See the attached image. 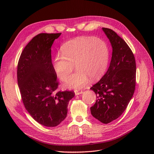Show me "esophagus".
Masks as SVG:
<instances>
[{
	"instance_id": "obj_1",
	"label": "esophagus",
	"mask_w": 154,
	"mask_h": 154,
	"mask_svg": "<svg viewBox=\"0 0 154 154\" xmlns=\"http://www.w3.org/2000/svg\"><path fill=\"white\" fill-rule=\"evenodd\" d=\"M74 92H75V95H80V94H82V93H83V91H81V90H75Z\"/></svg>"
}]
</instances>
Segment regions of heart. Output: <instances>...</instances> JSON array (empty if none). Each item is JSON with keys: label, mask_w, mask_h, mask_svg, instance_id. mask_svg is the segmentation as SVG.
Instances as JSON below:
<instances>
[{"label": "heart", "mask_w": 154, "mask_h": 154, "mask_svg": "<svg viewBox=\"0 0 154 154\" xmlns=\"http://www.w3.org/2000/svg\"><path fill=\"white\" fill-rule=\"evenodd\" d=\"M61 52L62 54L55 58L54 69L60 80H66L65 85L68 88H80L87 84L89 79L92 81L99 80L108 66V46L97 38L79 37L71 40L63 45ZM74 65L78 70L68 78Z\"/></svg>", "instance_id": "b5f03b06"}]
</instances>
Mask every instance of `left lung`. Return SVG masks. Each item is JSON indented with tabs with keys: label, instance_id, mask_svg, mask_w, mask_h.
<instances>
[{
	"label": "left lung",
	"instance_id": "8db88e82",
	"mask_svg": "<svg viewBox=\"0 0 154 154\" xmlns=\"http://www.w3.org/2000/svg\"><path fill=\"white\" fill-rule=\"evenodd\" d=\"M109 39L112 55L108 70L91 89L97 95L91 114L103 124L119 118L134 95L136 82L135 57L124 40L112 29L102 28Z\"/></svg>",
	"mask_w": 154,
	"mask_h": 154
}]
</instances>
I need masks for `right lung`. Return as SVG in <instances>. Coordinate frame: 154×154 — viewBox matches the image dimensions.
<instances>
[{
  "label": "right lung",
  "instance_id": "obj_1",
  "mask_svg": "<svg viewBox=\"0 0 154 154\" xmlns=\"http://www.w3.org/2000/svg\"><path fill=\"white\" fill-rule=\"evenodd\" d=\"M61 33H41L24 48L17 65V82L23 103L35 121L55 127L66 119L73 91H58L51 47Z\"/></svg>",
  "mask_w": 154,
  "mask_h": 154
}]
</instances>
